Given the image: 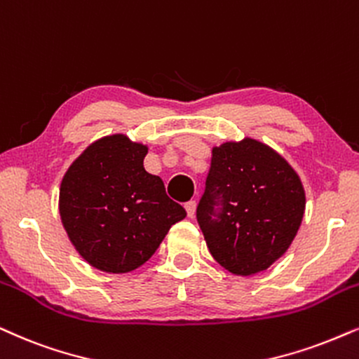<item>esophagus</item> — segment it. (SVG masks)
Here are the masks:
<instances>
[{"mask_svg":"<svg viewBox=\"0 0 359 359\" xmlns=\"http://www.w3.org/2000/svg\"><path fill=\"white\" fill-rule=\"evenodd\" d=\"M196 201H194V199H191V201H188L184 204V208H186V212H188V216L189 217H194V212H196Z\"/></svg>","mask_w":359,"mask_h":359,"instance_id":"obj_1","label":"esophagus"}]
</instances>
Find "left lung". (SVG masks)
Returning a JSON list of instances; mask_svg holds the SVG:
<instances>
[{
    "instance_id": "1",
    "label": "left lung",
    "mask_w": 359,
    "mask_h": 359,
    "mask_svg": "<svg viewBox=\"0 0 359 359\" xmlns=\"http://www.w3.org/2000/svg\"><path fill=\"white\" fill-rule=\"evenodd\" d=\"M299 175L264 143L214 148L196 219L212 257L237 276L262 272L282 257L302 224Z\"/></svg>"
}]
</instances>
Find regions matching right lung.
Here are the masks:
<instances>
[{
	"instance_id": "add662e5",
	"label": "right lung",
	"mask_w": 359,
	"mask_h": 359,
	"mask_svg": "<svg viewBox=\"0 0 359 359\" xmlns=\"http://www.w3.org/2000/svg\"><path fill=\"white\" fill-rule=\"evenodd\" d=\"M147 147L125 135L92 143L60 183L59 212L77 252L92 267L125 273L155 254L186 217L160 176L143 168Z\"/></svg>"
}]
</instances>
